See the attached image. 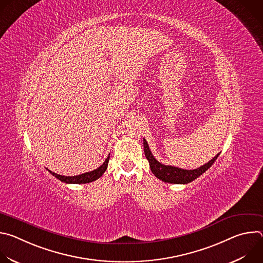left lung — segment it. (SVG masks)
<instances>
[{
    "label": "left lung",
    "instance_id": "obj_1",
    "mask_svg": "<svg viewBox=\"0 0 263 263\" xmlns=\"http://www.w3.org/2000/svg\"><path fill=\"white\" fill-rule=\"evenodd\" d=\"M143 151H144L145 158L148 161L149 167H151V171L155 175V177L162 180L163 182L174 183V184H187L190 182H193L195 179H197L202 174H204L213 164V162L216 160V158L219 155L217 154L209 162L205 163L199 168L183 170V168H179L172 165H164L159 161H157L153 156L151 149H149L148 144L144 138H143Z\"/></svg>",
    "mask_w": 263,
    "mask_h": 263
}]
</instances>
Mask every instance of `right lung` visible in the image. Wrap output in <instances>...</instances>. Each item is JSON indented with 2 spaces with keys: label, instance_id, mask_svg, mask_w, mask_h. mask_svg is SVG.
<instances>
[{
  "label": "right lung",
  "instance_id": "1",
  "mask_svg": "<svg viewBox=\"0 0 263 263\" xmlns=\"http://www.w3.org/2000/svg\"><path fill=\"white\" fill-rule=\"evenodd\" d=\"M110 155V154H109ZM109 158L110 156H108L106 158V160L103 162V164L98 167L97 170L92 171V172H88V173H85V174H82V175H78V176H73V177H66V176H61V175H58L52 171H48L55 177L57 178L58 180H60L61 182H64V183H72V184H84V183H89V182H92V181H96L97 179H99L104 173L105 171L107 170V166H108V161H109Z\"/></svg>",
  "mask_w": 263,
  "mask_h": 263
}]
</instances>
